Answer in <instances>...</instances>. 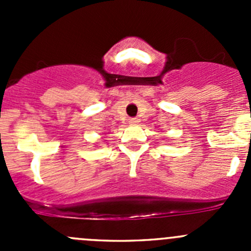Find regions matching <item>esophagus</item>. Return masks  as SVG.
I'll return each mask as SVG.
<instances>
[{
	"mask_svg": "<svg viewBox=\"0 0 251 251\" xmlns=\"http://www.w3.org/2000/svg\"><path fill=\"white\" fill-rule=\"evenodd\" d=\"M138 121H140V119H137V118H131L128 123H130L131 125H137Z\"/></svg>",
	"mask_w": 251,
	"mask_h": 251,
	"instance_id": "1",
	"label": "esophagus"
}]
</instances>
